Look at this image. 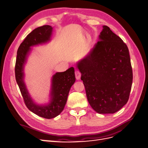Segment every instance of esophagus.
Returning a JSON list of instances; mask_svg holds the SVG:
<instances>
[{
  "mask_svg": "<svg viewBox=\"0 0 148 148\" xmlns=\"http://www.w3.org/2000/svg\"><path fill=\"white\" fill-rule=\"evenodd\" d=\"M75 77H76L77 79H78V80L79 79L80 77H81V73H80L79 71L78 70H76L75 72Z\"/></svg>",
  "mask_w": 148,
  "mask_h": 148,
  "instance_id": "obj_1",
  "label": "esophagus"
}]
</instances>
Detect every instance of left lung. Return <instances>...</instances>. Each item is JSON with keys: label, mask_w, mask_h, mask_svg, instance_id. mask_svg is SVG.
Masks as SVG:
<instances>
[{"label": "left lung", "mask_w": 148, "mask_h": 148, "mask_svg": "<svg viewBox=\"0 0 148 148\" xmlns=\"http://www.w3.org/2000/svg\"><path fill=\"white\" fill-rule=\"evenodd\" d=\"M102 28L99 41L77 66L92 108L99 114H114L128 101L133 71L126 44L108 26Z\"/></svg>", "instance_id": "left-lung-1"}]
</instances>
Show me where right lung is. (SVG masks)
Returning a JSON list of instances; mask_svg holds the SVG:
<instances>
[{
    "label": "right lung",
    "mask_w": 148,
    "mask_h": 148,
    "mask_svg": "<svg viewBox=\"0 0 148 148\" xmlns=\"http://www.w3.org/2000/svg\"><path fill=\"white\" fill-rule=\"evenodd\" d=\"M52 33V28L49 25L40 26L31 31L18 49L15 68L16 81L25 105L34 114L47 119L57 117L64 110L70 89L76 80L73 67L64 72H57L52 78L50 101L48 104H37L31 97L24 82V66L31 51V47L47 43L51 40Z\"/></svg>",
    "instance_id": "right-lung-1"
}]
</instances>
